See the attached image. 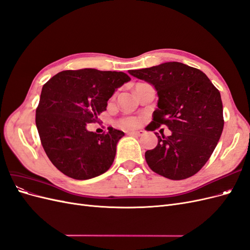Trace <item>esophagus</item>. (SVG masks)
<instances>
[{"instance_id":"34e87169","label":"esophagus","mask_w":250,"mask_h":250,"mask_svg":"<svg viewBox=\"0 0 250 250\" xmlns=\"http://www.w3.org/2000/svg\"><path fill=\"white\" fill-rule=\"evenodd\" d=\"M144 133H145V131L143 130H138V131H128L127 134L128 135H132V137H141V135H143Z\"/></svg>"}]
</instances>
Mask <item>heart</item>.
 Listing matches in <instances>:
<instances>
[{"instance_id": "obj_1", "label": "heart", "mask_w": 250, "mask_h": 250, "mask_svg": "<svg viewBox=\"0 0 250 250\" xmlns=\"http://www.w3.org/2000/svg\"><path fill=\"white\" fill-rule=\"evenodd\" d=\"M119 124L121 126L124 127H134L135 125L138 124V120L132 117H127V118H123L119 121Z\"/></svg>"}]
</instances>
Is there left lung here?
<instances>
[{
    "label": "left lung",
    "instance_id": "8db88e82",
    "mask_svg": "<svg viewBox=\"0 0 250 250\" xmlns=\"http://www.w3.org/2000/svg\"><path fill=\"white\" fill-rule=\"evenodd\" d=\"M131 76L152 84L158 96L150 130L166 125L171 135L155 132L158 143L145 158L160 175L181 180L193 176L208 161L224 126L220 92L203 72L171 62L142 70Z\"/></svg>",
    "mask_w": 250,
    "mask_h": 250
}]
</instances>
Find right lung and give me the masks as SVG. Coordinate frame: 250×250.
<instances>
[{
    "mask_svg": "<svg viewBox=\"0 0 250 250\" xmlns=\"http://www.w3.org/2000/svg\"><path fill=\"white\" fill-rule=\"evenodd\" d=\"M129 80L123 72L82 69L62 71L44 83L35 123L44 152L64 175L84 180L110 168L124 132L108 127L98 134L86 125L98 122L115 90Z\"/></svg>",
    "mask_w": 250,
    "mask_h": 250,
    "instance_id": "obj_1",
    "label": "right lung"
}]
</instances>
